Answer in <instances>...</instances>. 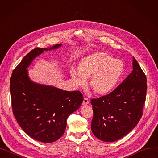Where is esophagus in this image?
<instances>
[{
  "label": "esophagus",
  "mask_w": 158,
  "mask_h": 158,
  "mask_svg": "<svg viewBox=\"0 0 158 158\" xmlns=\"http://www.w3.org/2000/svg\"><path fill=\"white\" fill-rule=\"evenodd\" d=\"M88 103H89L88 98H85L84 100H83V102H82V104H83V105H86V104H88Z\"/></svg>",
  "instance_id": "34e87169"
}]
</instances>
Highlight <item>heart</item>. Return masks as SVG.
I'll return each instance as SVG.
<instances>
[{"instance_id": "heart-1", "label": "heart", "mask_w": 158, "mask_h": 158, "mask_svg": "<svg viewBox=\"0 0 158 158\" xmlns=\"http://www.w3.org/2000/svg\"><path fill=\"white\" fill-rule=\"evenodd\" d=\"M123 70L122 61L114 59L107 52H98L85 57L78 69L72 67L70 75L78 87H85L86 79L90 77L89 85L94 92L98 95H105L115 87Z\"/></svg>"}]
</instances>
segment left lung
<instances>
[{"instance_id": "left-lung-1", "label": "left lung", "mask_w": 158, "mask_h": 158, "mask_svg": "<svg viewBox=\"0 0 158 158\" xmlns=\"http://www.w3.org/2000/svg\"><path fill=\"white\" fill-rule=\"evenodd\" d=\"M147 89L145 74L133 57L132 71L122 83L107 95L91 100L94 135L106 142L127 135L142 118Z\"/></svg>"}]
</instances>
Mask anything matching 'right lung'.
I'll return each instance as SVG.
<instances>
[{
	"label": "right lung",
	"instance_id": "obj_1",
	"mask_svg": "<svg viewBox=\"0 0 158 158\" xmlns=\"http://www.w3.org/2000/svg\"><path fill=\"white\" fill-rule=\"evenodd\" d=\"M32 49L13 70L10 79L13 113L26 133L39 142L51 143L65 131L69 116L81 105L83 97L79 91L68 92L32 82L27 68L44 51L61 47Z\"/></svg>",
	"mask_w": 158,
	"mask_h": 158
}]
</instances>
